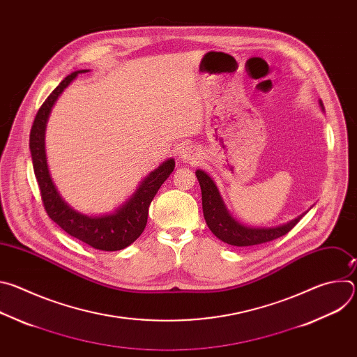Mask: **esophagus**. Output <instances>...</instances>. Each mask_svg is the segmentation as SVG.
Masks as SVG:
<instances>
[{"mask_svg":"<svg viewBox=\"0 0 357 357\" xmlns=\"http://www.w3.org/2000/svg\"><path fill=\"white\" fill-rule=\"evenodd\" d=\"M181 158L183 162H188V164H197L200 161V152L196 146L193 145H188L182 149L181 152Z\"/></svg>","mask_w":357,"mask_h":357,"instance_id":"1","label":"esophagus"}]
</instances>
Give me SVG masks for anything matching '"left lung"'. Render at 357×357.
<instances>
[{"instance_id": "8db88e82", "label": "left lung", "mask_w": 357, "mask_h": 357, "mask_svg": "<svg viewBox=\"0 0 357 357\" xmlns=\"http://www.w3.org/2000/svg\"><path fill=\"white\" fill-rule=\"evenodd\" d=\"M319 105L324 109L322 101H319ZM196 178L202 189V208H203V216H205L208 227L219 240L230 245L247 247V245H256V244H263V243L275 240L287 234L302 219V216L307 213L305 212L298 218H295L294 220L277 227H268V229L247 227L231 218V215L225 206L215 182L206 172L197 169Z\"/></svg>"}]
</instances>
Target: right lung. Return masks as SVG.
<instances>
[{"mask_svg": "<svg viewBox=\"0 0 357 357\" xmlns=\"http://www.w3.org/2000/svg\"><path fill=\"white\" fill-rule=\"evenodd\" d=\"M89 70H77L66 76L59 86L47 96L36 113L31 134L29 149L32 155L33 172L40 190L47 216L59 225L72 237L101 251H117L134 243L146 226L148 208L155 197L161 185L168 179L175 168L172 158L162 162L152 171L132 193V196L114 213L103 216H86L73 211L59 196L52 179H50L46 154H45V128L46 123L62 91L76 79L79 73Z\"/></svg>", "mask_w": 357, "mask_h": 357, "instance_id": "right-lung-1", "label": "right lung"}]
</instances>
